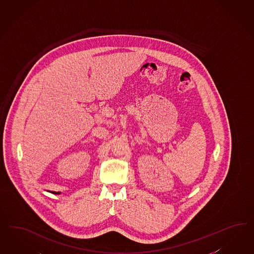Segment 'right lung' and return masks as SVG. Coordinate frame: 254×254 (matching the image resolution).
Returning <instances> with one entry per match:
<instances>
[{
    "label": "right lung",
    "instance_id": "right-lung-1",
    "mask_svg": "<svg viewBox=\"0 0 254 254\" xmlns=\"http://www.w3.org/2000/svg\"><path fill=\"white\" fill-rule=\"evenodd\" d=\"M52 193H54V194H59L60 192L52 191Z\"/></svg>",
    "mask_w": 254,
    "mask_h": 254
}]
</instances>
